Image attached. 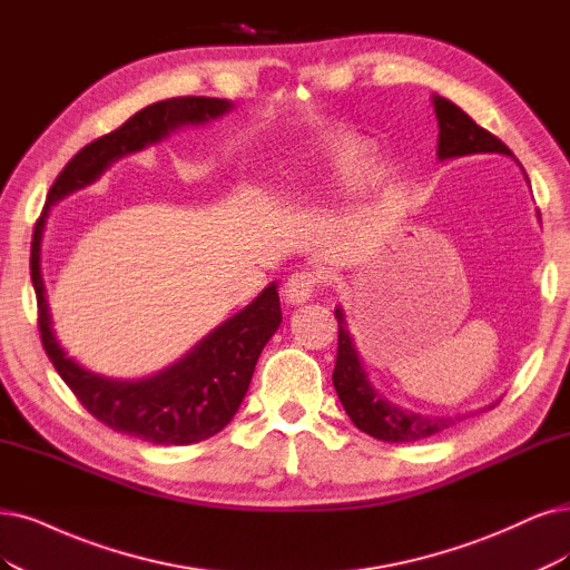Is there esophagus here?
Wrapping results in <instances>:
<instances>
[{"label": "esophagus", "instance_id": "1", "mask_svg": "<svg viewBox=\"0 0 570 570\" xmlns=\"http://www.w3.org/2000/svg\"><path fill=\"white\" fill-rule=\"evenodd\" d=\"M320 279H322V277H320L317 272H296V274H291L286 286H284L286 301H288L291 305H303V303H307V301L314 296V291H317Z\"/></svg>", "mask_w": 570, "mask_h": 570}]
</instances>
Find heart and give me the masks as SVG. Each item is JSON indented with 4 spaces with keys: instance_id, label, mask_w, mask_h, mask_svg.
<instances>
[{
    "instance_id": "obj_1",
    "label": "heart",
    "mask_w": 570,
    "mask_h": 570,
    "mask_svg": "<svg viewBox=\"0 0 570 570\" xmlns=\"http://www.w3.org/2000/svg\"><path fill=\"white\" fill-rule=\"evenodd\" d=\"M320 150L343 176H364L371 166L368 145L352 136H328L320 142Z\"/></svg>"
}]
</instances>
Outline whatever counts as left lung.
Wrapping results in <instances>:
<instances>
[{"label":"left lung","mask_w":570,"mask_h":570,"mask_svg":"<svg viewBox=\"0 0 570 570\" xmlns=\"http://www.w3.org/2000/svg\"><path fill=\"white\" fill-rule=\"evenodd\" d=\"M434 115L439 119V159L465 157L476 153H500L514 157L508 145L495 138L491 131L481 129L470 115L462 112L455 102L434 96ZM540 216V214H538ZM338 320V360L333 368V387L338 392L345 413L352 423L373 439L387 441V444H409V441L430 439L439 432L455 425L460 417L441 415H420L399 409L373 390L368 377L360 364V356L352 345V338L345 326L343 309H335Z\"/></svg>","instance_id":"1"}]
</instances>
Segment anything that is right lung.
Returning a JSON list of instances; mask_svg holds the SVG:
<instances>
[{
	"mask_svg": "<svg viewBox=\"0 0 570 570\" xmlns=\"http://www.w3.org/2000/svg\"><path fill=\"white\" fill-rule=\"evenodd\" d=\"M229 110L223 98L178 96L147 105L119 129L105 134L62 166L49 189V204L66 197L77 187L94 183L115 159L161 140L183 124H202ZM49 204L37 218L30 277L37 293V324L45 352L58 375L66 381L79 404L98 423L115 432L136 436L147 444L187 446L218 434L237 413L248 390L253 368L265 343L282 324L277 284H269L261 296L227 320L189 352L185 360L157 373L150 381L119 383L94 375L68 360L51 331L45 282L39 272V242L49 214Z\"/></svg>",
	"mask_w": 570,
	"mask_h": 570,
	"instance_id": "obj_1",
	"label": "right lung"
}]
</instances>
